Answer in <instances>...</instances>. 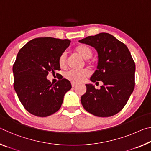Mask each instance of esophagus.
I'll list each match as a JSON object with an SVG mask.
<instances>
[{
  "mask_svg": "<svg viewBox=\"0 0 151 151\" xmlns=\"http://www.w3.org/2000/svg\"><path fill=\"white\" fill-rule=\"evenodd\" d=\"M72 87H75L76 86H77V84H76V83H72Z\"/></svg>",
  "mask_w": 151,
  "mask_h": 151,
  "instance_id": "obj_1",
  "label": "esophagus"
}]
</instances>
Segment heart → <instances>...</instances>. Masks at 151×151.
Here are the masks:
<instances>
[{
    "mask_svg": "<svg viewBox=\"0 0 151 151\" xmlns=\"http://www.w3.org/2000/svg\"><path fill=\"white\" fill-rule=\"evenodd\" d=\"M75 52L83 59L87 60L93 56V50L87 45L81 44L78 45L75 48ZM59 66L61 68H64L66 65V55L65 53L61 54L58 60ZM89 75V71L87 69L81 70H70L66 72L64 76L66 79L72 81L73 83H81L85 80V78Z\"/></svg>",
    "mask_w": 151,
    "mask_h": 151,
    "instance_id": "b5f03b06",
    "label": "heart"
}]
</instances>
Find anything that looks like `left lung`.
<instances>
[{
	"label": "left lung",
	"instance_id": "obj_1",
	"mask_svg": "<svg viewBox=\"0 0 151 151\" xmlns=\"http://www.w3.org/2000/svg\"><path fill=\"white\" fill-rule=\"evenodd\" d=\"M95 47L98 54L97 70L91 77L104 85L96 89L86 84L87 91L81 98L86 111L98 117H110L126 106L134 88L135 63L126 45L113 35L100 33L79 40Z\"/></svg>",
	"mask_w": 151,
	"mask_h": 151
}]
</instances>
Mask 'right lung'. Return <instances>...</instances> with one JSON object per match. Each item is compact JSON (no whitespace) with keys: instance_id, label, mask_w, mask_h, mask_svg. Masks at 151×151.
I'll return each instance as SVG.
<instances>
[{"instance_id":"obj_1","label":"right lung","mask_w":151,"mask_h":151,"mask_svg":"<svg viewBox=\"0 0 151 151\" xmlns=\"http://www.w3.org/2000/svg\"><path fill=\"white\" fill-rule=\"evenodd\" d=\"M70 44L69 40L38 37L18 52L13 67L14 88L30 114L47 117L60 108L64 95L72 88L70 81L62 78L53 84L47 76L60 70L59 58Z\"/></svg>"}]
</instances>
